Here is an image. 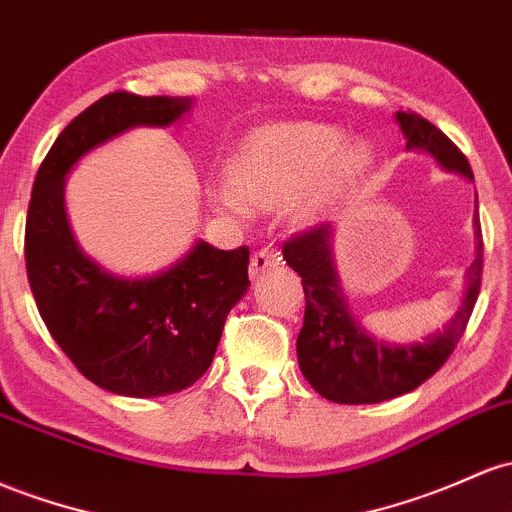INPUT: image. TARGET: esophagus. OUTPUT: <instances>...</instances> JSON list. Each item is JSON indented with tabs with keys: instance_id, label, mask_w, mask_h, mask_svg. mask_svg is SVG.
<instances>
[{
	"instance_id": "obj_1",
	"label": "esophagus",
	"mask_w": 512,
	"mask_h": 512,
	"mask_svg": "<svg viewBox=\"0 0 512 512\" xmlns=\"http://www.w3.org/2000/svg\"><path fill=\"white\" fill-rule=\"evenodd\" d=\"M277 265H282V252H279L277 247H272V245L262 247V250H257L255 255H252V260H250L252 279L262 277L267 269H274Z\"/></svg>"
}]
</instances>
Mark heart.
<instances>
[{
	"label": "heart",
	"mask_w": 512,
	"mask_h": 512,
	"mask_svg": "<svg viewBox=\"0 0 512 512\" xmlns=\"http://www.w3.org/2000/svg\"><path fill=\"white\" fill-rule=\"evenodd\" d=\"M342 143L345 133L323 123L260 128L230 162V209H274L301 195L296 216H318L372 162L369 145Z\"/></svg>",
	"instance_id": "b5f03b06"
}]
</instances>
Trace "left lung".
<instances>
[{
	"label": "left lung",
	"instance_id": "left-lung-1",
	"mask_svg": "<svg viewBox=\"0 0 512 512\" xmlns=\"http://www.w3.org/2000/svg\"><path fill=\"white\" fill-rule=\"evenodd\" d=\"M396 121L406 133L408 148L425 150L445 170L474 179L466 155L440 128L415 111H398ZM330 233H333L330 223H318L291 235L282 250L286 265L299 272L303 296H306L303 328L296 340L303 376L320 396L345 406L381 403L418 389L452 355L479 299L481 272H484V238H481L479 216H476V260L466 272L469 286L462 306L454 313L445 333L406 347H386L384 342L369 338L350 316L330 257Z\"/></svg>",
	"mask_w": 512,
	"mask_h": 512
}]
</instances>
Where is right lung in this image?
<instances>
[{
    "label": "right lung",
    "mask_w": 512,
    "mask_h": 512,
    "mask_svg": "<svg viewBox=\"0 0 512 512\" xmlns=\"http://www.w3.org/2000/svg\"><path fill=\"white\" fill-rule=\"evenodd\" d=\"M189 106L192 99L106 94L67 123L33 182L24 257L38 313L77 372L119 396L177 393L211 367L230 308L250 286V250L201 240L157 277H111L72 238L65 174L104 140L133 126H170Z\"/></svg>",
    "instance_id": "add662e5"
}]
</instances>
